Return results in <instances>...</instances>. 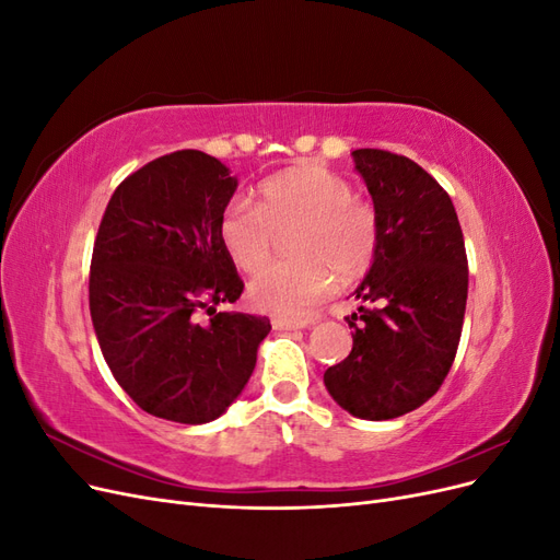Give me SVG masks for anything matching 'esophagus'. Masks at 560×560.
I'll use <instances>...</instances> for the list:
<instances>
[{
	"label": "esophagus",
	"mask_w": 560,
	"mask_h": 560,
	"mask_svg": "<svg viewBox=\"0 0 560 560\" xmlns=\"http://www.w3.org/2000/svg\"><path fill=\"white\" fill-rule=\"evenodd\" d=\"M311 325L308 319H292V317H273V329L278 331H292V329H306Z\"/></svg>",
	"instance_id": "obj_1"
}]
</instances>
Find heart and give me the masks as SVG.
Segmentation results:
<instances>
[{
  "mask_svg": "<svg viewBox=\"0 0 560 560\" xmlns=\"http://www.w3.org/2000/svg\"><path fill=\"white\" fill-rule=\"evenodd\" d=\"M294 226L292 259L264 268L249 282L259 308L303 317L325 301L336 273L354 280L366 273L378 249V212L352 194L350 182L329 167L301 165L259 186L257 208L233 200L219 217V243L245 273L270 259L273 233Z\"/></svg>",
  "mask_w": 560,
  "mask_h": 560,
  "instance_id": "1",
  "label": "heart"
}]
</instances>
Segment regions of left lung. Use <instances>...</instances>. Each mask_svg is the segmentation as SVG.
Returning a JSON list of instances; mask_svg holds the SVG:
<instances>
[{
	"label": "left lung",
	"instance_id": "1",
	"mask_svg": "<svg viewBox=\"0 0 560 560\" xmlns=\"http://www.w3.org/2000/svg\"><path fill=\"white\" fill-rule=\"evenodd\" d=\"M352 159L381 231L354 296L376 308L360 306L348 317L352 350L325 371V385L354 418L389 420L425 404L451 371L465 319L467 254L451 196L430 173L383 149H354Z\"/></svg>",
	"mask_w": 560,
	"mask_h": 560
}]
</instances>
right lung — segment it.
<instances>
[{"instance_id": "1", "label": "right lung", "mask_w": 560, "mask_h": 560, "mask_svg": "<svg viewBox=\"0 0 560 560\" xmlns=\"http://www.w3.org/2000/svg\"><path fill=\"white\" fill-rule=\"evenodd\" d=\"M235 186L202 151L165 154L116 186L93 245L89 301L109 371L142 411L184 425L229 409L270 331L268 317L217 311L245 287L219 243Z\"/></svg>"}]
</instances>
